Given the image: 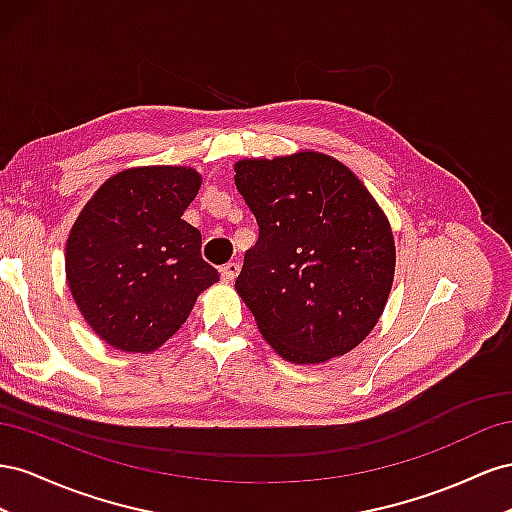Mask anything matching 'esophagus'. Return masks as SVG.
<instances>
[{
    "instance_id": "obj_1",
    "label": "esophagus",
    "mask_w": 512,
    "mask_h": 512,
    "mask_svg": "<svg viewBox=\"0 0 512 512\" xmlns=\"http://www.w3.org/2000/svg\"><path fill=\"white\" fill-rule=\"evenodd\" d=\"M238 272H240V264H238V261H229V264H225V266L221 268V279L227 281V283H231V281L238 276Z\"/></svg>"
}]
</instances>
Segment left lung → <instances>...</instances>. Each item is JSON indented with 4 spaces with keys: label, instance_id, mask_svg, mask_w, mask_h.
<instances>
[{
    "label": "left lung",
    "instance_id": "obj_1",
    "mask_svg": "<svg viewBox=\"0 0 512 512\" xmlns=\"http://www.w3.org/2000/svg\"><path fill=\"white\" fill-rule=\"evenodd\" d=\"M233 180L259 227L236 279L259 332L296 364L347 354L392 287L384 212L352 171L317 152L240 160Z\"/></svg>",
    "mask_w": 512,
    "mask_h": 512
}]
</instances>
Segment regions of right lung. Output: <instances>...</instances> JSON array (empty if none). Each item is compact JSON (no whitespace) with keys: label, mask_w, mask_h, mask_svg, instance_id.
Segmentation results:
<instances>
[{"label":"right lung","mask_w":512,"mask_h":512,"mask_svg":"<svg viewBox=\"0 0 512 512\" xmlns=\"http://www.w3.org/2000/svg\"><path fill=\"white\" fill-rule=\"evenodd\" d=\"M199 186L195 169H128L102 184L72 225V298L98 337L122 352H154L218 281L201 257V233L182 221Z\"/></svg>","instance_id":"1"}]
</instances>
